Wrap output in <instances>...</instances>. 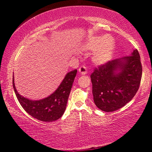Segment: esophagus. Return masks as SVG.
Here are the masks:
<instances>
[{
	"instance_id": "obj_1",
	"label": "esophagus",
	"mask_w": 152,
	"mask_h": 152,
	"mask_svg": "<svg viewBox=\"0 0 152 152\" xmlns=\"http://www.w3.org/2000/svg\"><path fill=\"white\" fill-rule=\"evenodd\" d=\"M78 72L80 74H82V75H84V74H86L87 73V69L86 68V66H81L80 68L78 69Z\"/></svg>"
}]
</instances>
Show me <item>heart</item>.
<instances>
[{
	"mask_svg": "<svg viewBox=\"0 0 152 152\" xmlns=\"http://www.w3.org/2000/svg\"><path fill=\"white\" fill-rule=\"evenodd\" d=\"M115 47L114 41L110 37L104 36L94 39L86 45L87 50L95 51L92 60L96 65H102L109 61L113 55Z\"/></svg>",
	"mask_w": 152,
	"mask_h": 152,
	"instance_id": "b5f03b06",
	"label": "heart"
}]
</instances>
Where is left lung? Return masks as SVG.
<instances>
[{"label":"left lung","mask_w":152,"mask_h":152,"mask_svg":"<svg viewBox=\"0 0 152 152\" xmlns=\"http://www.w3.org/2000/svg\"><path fill=\"white\" fill-rule=\"evenodd\" d=\"M142 66L137 50L132 55L109 61L91 75L96 106L104 112L121 109L132 100L140 85Z\"/></svg>","instance_id":"1"}]
</instances>
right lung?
Segmentation results:
<instances>
[{
    "instance_id": "right-lung-1",
    "label": "right lung",
    "mask_w": 152,
    "mask_h": 152,
    "mask_svg": "<svg viewBox=\"0 0 152 152\" xmlns=\"http://www.w3.org/2000/svg\"><path fill=\"white\" fill-rule=\"evenodd\" d=\"M76 73L77 70L67 73L60 86L52 94L37 101L27 99L19 94L15 88L14 76L12 86L18 101L28 114L42 121L52 122L60 119L65 111Z\"/></svg>"
}]
</instances>
